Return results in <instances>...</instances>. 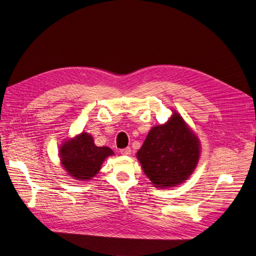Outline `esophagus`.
Listing matches in <instances>:
<instances>
[{
  "mask_svg": "<svg viewBox=\"0 0 256 256\" xmlns=\"http://www.w3.org/2000/svg\"><path fill=\"white\" fill-rule=\"evenodd\" d=\"M130 147H126V148H124V150H121V154H124V156H130Z\"/></svg>",
  "mask_w": 256,
  "mask_h": 256,
  "instance_id": "1",
  "label": "esophagus"
}]
</instances>
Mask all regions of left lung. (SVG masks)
<instances>
[{"instance_id":"obj_1","label":"left lung","mask_w":256,"mask_h":256,"mask_svg":"<svg viewBox=\"0 0 256 256\" xmlns=\"http://www.w3.org/2000/svg\"><path fill=\"white\" fill-rule=\"evenodd\" d=\"M200 156L198 136L176 110L166 124L152 128L136 154L145 176L160 189L189 180Z\"/></svg>"}]
</instances>
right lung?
Listing matches in <instances>:
<instances>
[{"instance_id":"add662e5","label":"right lung","mask_w":256,"mask_h":256,"mask_svg":"<svg viewBox=\"0 0 256 256\" xmlns=\"http://www.w3.org/2000/svg\"><path fill=\"white\" fill-rule=\"evenodd\" d=\"M114 154L108 146H96L92 135L84 130L64 140L58 150L61 166L78 182L92 180L102 169L106 158Z\"/></svg>"}]
</instances>
